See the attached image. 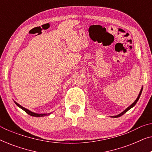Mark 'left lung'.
I'll list each match as a JSON object with an SVG mask.
<instances>
[{"label":"left lung","instance_id":"left-lung-1","mask_svg":"<svg viewBox=\"0 0 152 152\" xmlns=\"http://www.w3.org/2000/svg\"><path fill=\"white\" fill-rule=\"evenodd\" d=\"M142 88H141V90H140V93H139V95H138V97H137V99H136V100L134 101V102L133 103V104H131L129 107L128 108H126V109L124 110V111H122L121 113H120V114H118V115H115V116H111L112 118H118V117H120V116H122V115H124V113H126V112H127L129 110V109H132V108L133 107H134L135 105H136V104L137 103V102L138 101V99H139V98H140V95H141V93H142Z\"/></svg>","mask_w":152,"mask_h":152}]
</instances>
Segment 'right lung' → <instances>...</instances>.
<instances>
[{"label": "right lung", "mask_w": 152, "mask_h": 152, "mask_svg": "<svg viewBox=\"0 0 152 152\" xmlns=\"http://www.w3.org/2000/svg\"><path fill=\"white\" fill-rule=\"evenodd\" d=\"M15 102V104L16 105L18 106V107L19 108H20V109H23V110L24 111H26L27 113L28 114V115H31V116H34V117H43V116H46V115H50V113H34V112H32V111H30V110H28V109H26V108H24L23 107H22L21 105H20V104H18V103H16V102Z\"/></svg>", "instance_id": "1"}]
</instances>
